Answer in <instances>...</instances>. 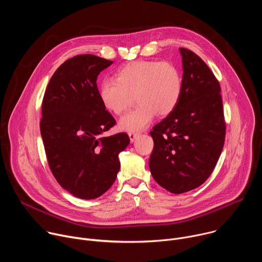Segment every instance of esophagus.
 I'll return each mask as SVG.
<instances>
[{
	"mask_svg": "<svg viewBox=\"0 0 262 262\" xmlns=\"http://www.w3.org/2000/svg\"><path fill=\"white\" fill-rule=\"evenodd\" d=\"M138 136H139V134H137V133H128V137H129V140L132 143L138 138Z\"/></svg>",
	"mask_w": 262,
	"mask_h": 262,
	"instance_id": "34e87169",
	"label": "esophagus"
}]
</instances>
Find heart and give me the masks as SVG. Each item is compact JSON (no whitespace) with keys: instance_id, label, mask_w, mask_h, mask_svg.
<instances>
[{"instance_id":"1","label":"heart","mask_w":262,"mask_h":262,"mask_svg":"<svg viewBox=\"0 0 262 262\" xmlns=\"http://www.w3.org/2000/svg\"><path fill=\"white\" fill-rule=\"evenodd\" d=\"M182 93L178 68L167 61H134L121 67L114 80H103L98 88L100 101L110 113L120 115L134 102L139 105L119 120L123 132L146 128L157 115L167 116L177 106Z\"/></svg>"}]
</instances>
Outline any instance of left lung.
I'll return each instance as SVG.
<instances>
[{"instance_id":"1","label":"left lung","mask_w":262,"mask_h":262,"mask_svg":"<svg viewBox=\"0 0 262 262\" xmlns=\"http://www.w3.org/2000/svg\"><path fill=\"white\" fill-rule=\"evenodd\" d=\"M182 93L175 110L154 126L155 147L149 169L156 181L173 194L201 185L212 173L225 142L221 87L206 63L180 48Z\"/></svg>"}]
</instances>
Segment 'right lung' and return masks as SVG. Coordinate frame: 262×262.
<instances>
[{
  "mask_svg": "<svg viewBox=\"0 0 262 262\" xmlns=\"http://www.w3.org/2000/svg\"><path fill=\"white\" fill-rule=\"evenodd\" d=\"M110 61L94 55L66 60L55 71L42 100L40 133L50 169L74 197L95 199L114 183L125 133L101 135L116 120L102 105L96 80Z\"/></svg>",
  "mask_w": 262,
  "mask_h": 262,
  "instance_id": "1",
  "label": "right lung"
}]
</instances>
